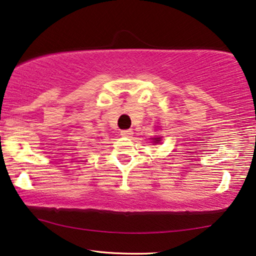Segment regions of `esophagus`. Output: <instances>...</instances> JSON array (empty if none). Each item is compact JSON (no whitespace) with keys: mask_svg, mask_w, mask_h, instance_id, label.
<instances>
[{"mask_svg":"<svg viewBox=\"0 0 256 256\" xmlns=\"http://www.w3.org/2000/svg\"><path fill=\"white\" fill-rule=\"evenodd\" d=\"M133 134V131L131 128L130 130H122L120 131V136H131Z\"/></svg>","mask_w":256,"mask_h":256,"instance_id":"34e87169","label":"esophagus"}]
</instances>
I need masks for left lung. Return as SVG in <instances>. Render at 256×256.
<instances>
[{
  "label": "left lung",
  "mask_w": 256,
  "mask_h": 256,
  "mask_svg": "<svg viewBox=\"0 0 256 256\" xmlns=\"http://www.w3.org/2000/svg\"><path fill=\"white\" fill-rule=\"evenodd\" d=\"M155 141H154V142H160V138H155V139H154Z\"/></svg>",
  "instance_id": "8db88e82"
}]
</instances>
